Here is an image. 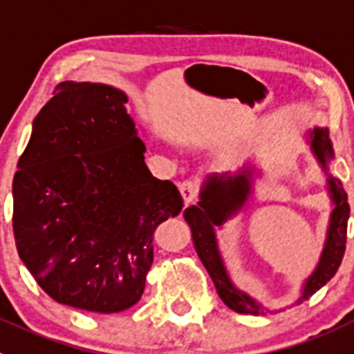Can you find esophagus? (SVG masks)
<instances>
[{
  "mask_svg": "<svg viewBox=\"0 0 354 354\" xmlns=\"http://www.w3.org/2000/svg\"><path fill=\"white\" fill-rule=\"evenodd\" d=\"M180 192L183 197L185 205H190L197 199V194H199V183L196 180H185L180 183Z\"/></svg>",
  "mask_w": 354,
  "mask_h": 354,
  "instance_id": "34e87169",
  "label": "esophagus"
}]
</instances>
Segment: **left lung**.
Returning a JSON list of instances; mask_svg holds the SVG:
<instances>
[{"mask_svg": "<svg viewBox=\"0 0 354 354\" xmlns=\"http://www.w3.org/2000/svg\"><path fill=\"white\" fill-rule=\"evenodd\" d=\"M312 153L316 155L317 162L324 171L328 169V162L333 158V148L328 129H314L308 132ZM252 167H243L234 174H212L206 178L203 190H201V201L196 206L185 209L183 216L187 224L192 229L194 247L197 256L203 261L205 268L208 270L215 284L216 292L229 308L238 314H250L259 316L266 314V308L257 304L247 292L234 288L224 266L218 245H216L215 227L222 225L232 215H236L243 205L247 203L248 196L252 192ZM328 192L332 197L333 209L328 225L326 241H324L323 254L317 263L316 270L305 280L304 291L300 300H307L316 291H319L328 280L332 279L342 263L344 252H346V232H348L349 218V203L348 194L344 190L342 183L337 178L328 174Z\"/></svg>", "mask_w": 354, "mask_h": 354, "instance_id": "1", "label": "left lung"}]
</instances>
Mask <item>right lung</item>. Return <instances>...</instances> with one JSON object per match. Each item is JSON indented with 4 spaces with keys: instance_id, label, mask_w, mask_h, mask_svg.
Here are the masks:
<instances>
[{
    "instance_id": "1",
    "label": "right lung",
    "mask_w": 354,
    "mask_h": 354,
    "mask_svg": "<svg viewBox=\"0 0 354 354\" xmlns=\"http://www.w3.org/2000/svg\"><path fill=\"white\" fill-rule=\"evenodd\" d=\"M123 91L59 82L14 178L19 257L58 304L113 314L141 300L153 232L183 199L151 176Z\"/></svg>"
}]
</instances>
